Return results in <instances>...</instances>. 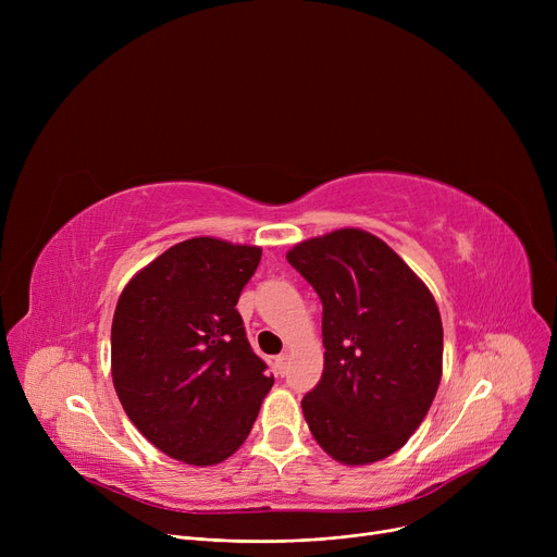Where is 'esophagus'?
I'll list each match as a JSON object with an SVG mask.
<instances>
[{"instance_id": "esophagus-1", "label": "esophagus", "mask_w": 557, "mask_h": 557, "mask_svg": "<svg viewBox=\"0 0 557 557\" xmlns=\"http://www.w3.org/2000/svg\"><path fill=\"white\" fill-rule=\"evenodd\" d=\"M275 370H277V374H286V370H288V357L286 355H280V357H275Z\"/></svg>"}]
</instances>
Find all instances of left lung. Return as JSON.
Wrapping results in <instances>:
<instances>
[{"instance_id": "1", "label": "left lung", "mask_w": 557, "mask_h": 557, "mask_svg": "<svg viewBox=\"0 0 557 557\" xmlns=\"http://www.w3.org/2000/svg\"><path fill=\"white\" fill-rule=\"evenodd\" d=\"M323 302V376L302 397L315 443L345 465L406 445L441 386L443 320L433 296L382 239L355 227L286 255Z\"/></svg>"}]
</instances>
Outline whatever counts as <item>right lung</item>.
I'll return each mask as SVG.
<instances>
[{
  "label": "right lung",
  "instance_id": "1",
  "mask_svg": "<svg viewBox=\"0 0 557 557\" xmlns=\"http://www.w3.org/2000/svg\"><path fill=\"white\" fill-rule=\"evenodd\" d=\"M259 259L255 246L189 239L139 271L116 302L114 391L146 441L175 460L232 456L273 386L234 309Z\"/></svg>",
  "mask_w": 557,
  "mask_h": 557
}]
</instances>
